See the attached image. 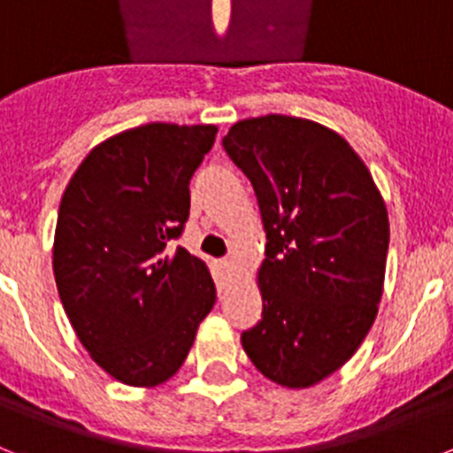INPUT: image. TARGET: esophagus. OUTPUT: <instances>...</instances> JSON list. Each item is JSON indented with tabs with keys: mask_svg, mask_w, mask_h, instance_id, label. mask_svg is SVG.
Masks as SVG:
<instances>
[{
	"mask_svg": "<svg viewBox=\"0 0 453 453\" xmlns=\"http://www.w3.org/2000/svg\"><path fill=\"white\" fill-rule=\"evenodd\" d=\"M216 267H219L220 273H226V276H230V273L234 272V262L233 260H220L219 265H216Z\"/></svg>",
	"mask_w": 453,
	"mask_h": 453,
	"instance_id": "obj_1",
	"label": "esophagus"
}]
</instances>
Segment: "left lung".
Returning <instances> with one entry per match:
<instances>
[{
	"mask_svg": "<svg viewBox=\"0 0 453 453\" xmlns=\"http://www.w3.org/2000/svg\"><path fill=\"white\" fill-rule=\"evenodd\" d=\"M227 156L253 184L267 234L262 320L242 345L265 378L306 389L343 366L382 299L389 216L366 163L318 121H237Z\"/></svg>",
	"mask_w": 453,
	"mask_h": 453,
	"instance_id": "obj_1",
	"label": "left lung"
}]
</instances>
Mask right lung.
Returning a JSON list of instances; mask_svg holds the SVG:
<instances>
[{
	"instance_id": "add662e5",
	"label": "right lung",
	"mask_w": 453,
	"mask_h": 453,
	"mask_svg": "<svg viewBox=\"0 0 453 453\" xmlns=\"http://www.w3.org/2000/svg\"><path fill=\"white\" fill-rule=\"evenodd\" d=\"M219 128L144 124L96 144L68 181L52 269L89 357L131 387H156L184 364L214 309L207 265L177 246L188 181Z\"/></svg>"
}]
</instances>
